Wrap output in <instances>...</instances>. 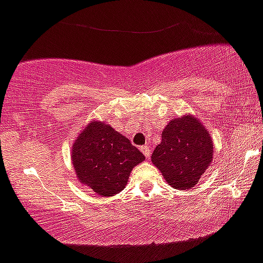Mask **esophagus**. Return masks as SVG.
<instances>
[{
    "instance_id": "34e87169",
    "label": "esophagus",
    "mask_w": 263,
    "mask_h": 263,
    "mask_svg": "<svg viewBox=\"0 0 263 263\" xmlns=\"http://www.w3.org/2000/svg\"><path fill=\"white\" fill-rule=\"evenodd\" d=\"M141 151L143 152V155L147 157V159H148V157L151 156V148H149L148 144H144V146H142L141 147Z\"/></svg>"
}]
</instances>
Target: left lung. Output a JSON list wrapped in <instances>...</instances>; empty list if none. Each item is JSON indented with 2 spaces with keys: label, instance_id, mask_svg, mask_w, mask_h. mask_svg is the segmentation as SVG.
<instances>
[{
  "label": "left lung",
  "instance_id": "left-lung-1",
  "mask_svg": "<svg viewBox=\"0 0 263 263\" xmlns=\"http://www.w3.org/2000/svg\"><path fill=\"white\" fill-rule=\"evenodd\" d=\"M152 162L165 181L177 190L192 189L213 160V139L206 127L192 115L167 122Z\"/></svg>",
  "mask_w": 263,
  "mask_h": 263
}]
</instances>
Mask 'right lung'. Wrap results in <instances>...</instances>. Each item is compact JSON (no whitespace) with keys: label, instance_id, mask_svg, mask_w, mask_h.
<instances>
[{"label":"right lung","instance_id":"1","mask_svg":"<svg viewBox=\"0 0 263 263\" xmlns=\"http://www.w3.org/2000/svg\"><path fill=\"white\" fill-rule=\"evenodd\" d=\"M71 160L80 183L108 197L125 189L144 156L111 125L90 121L72 144Z\"/></svg>","mask_w":263,"mask_h":263}]
</instances>
